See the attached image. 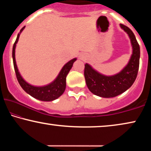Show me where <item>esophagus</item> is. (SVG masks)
I'll return each mask as SVG.
<instances>
[{
  "label": "esophagus",
  "mask_w": 151,
  "mask_h": 151,
  "mask_svg": "<svg viewBox=\"0 0 151 151\" xmlns=\"http://www.w3.org/2000/svg\"><path fill=\"white\" fill-rule=\"evenodd\" d=\"M80 58H81V59L82 60V59H84V58H83V57H80Z\"/></svg>",
  "instance_id": "1"
}]
</instances>
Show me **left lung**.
I'll return each mask as SVG.
<instances>
[{
  "label": "left lung",
  "instance_id": "left-lung-1",
  "mask_svg": "<svg viewBox=\"0 0 151 151\" xmlns=\"http://www.w3.org/2000/svg\"><path fill=\"white\" fill-rule=\"evenodd\" d=\"M122 29L128 34L132 47V54L127 65L119 73L106 76L93 68L89 64L84 66V78L86 86L91 92L101 98H114L131 87L137 78L139 65L140 49L133 32L122 24Z\"/></svg>",
  "mask_w": 151,
  "mask_h": 151
}]
</instances>
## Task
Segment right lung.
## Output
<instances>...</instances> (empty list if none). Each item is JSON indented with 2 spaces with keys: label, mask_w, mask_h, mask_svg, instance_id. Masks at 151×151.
Returning <instances> with one entry per match:
<instances>
[{
  "label": "right lung",
  "mask_w": 151,
  "mask_h": 151,
  "mask_svg": "<svg viewBox=\"0 0 151 151\" xmlns=\"http://www.w3.org/2000/svg\"><path fill=\"white\" fill-rule=\"evenodd\" d=\"M24 27H25V26L23 27L20 29V32L18 33L17 38H16V40L14 44L13 49H12L14 67L18 81L19 82L20 86L22 88V89L27 93L30 95L31 96L37 99V100L45 101V102H50V101L56 100L65 92L66 88V78H67V74L69 73V71L72 68L74 62L76 61L77 58H73L66 63L62 68V69L59 72L58 75L55 78V79L49 84L44 86H34L28 83L27 82L25 81V80H24L22 76L20 75V72L18 71L17 65H16L15 58L16 44H17L18 39H19L20 35L22 31L24 30Z\"/></svg>",
  "instance_id": "obj_1"
}]
</instances>
